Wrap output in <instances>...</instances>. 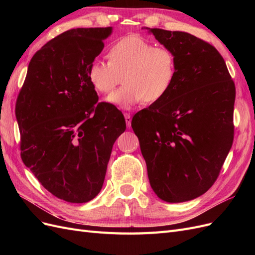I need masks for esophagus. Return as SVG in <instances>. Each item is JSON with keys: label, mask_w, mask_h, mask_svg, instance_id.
I'll use <instances>...</instances> for the list:
<instances>
[{"label": "esophagus", "mask_w": 255, "mask_h": 255, "mask_svg": "<svg viewBox=\"0 0 255 255\" xmlns=\"http://www.w3.org/2000/svg\"><path fill=\"white\" fill-rule=\"evenodd\" d=\"M125 118H126V122H127V127L129 128L130 122H132V117H130V114L129 113H125Z\"/></svg>", "instance_id": "1"}]
</instances>
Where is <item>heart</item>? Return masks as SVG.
<instances>
[{
	"mask_svg": "<svg viewBox=\"0 0 255 255\" xmlns=\"http://www.w3.org/2000/svg\"><path fill=\"white\" fill-rule=\"evenodd\" d=\"M107 60H92L87 70L89 83L100 94H109L123 79L122 87L107 98L109 102L129 110L144 101L154 104L171 90L176 76V57L166 47L139 35H128L113 42Z\"/></svg>",
	"mask_w": 255,
	"mask_h": 255,
	"instance_id": "b5f03b06",
	"label": "heart"
}]
</instances>
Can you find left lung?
Returning a JSON list of instances; mask_svg holds the SVG:
<instances>
[{"label":"left lung","mask_w":255,"mask_h":255,"mask_svg":"<svg viewBox=\"0 0 255 255\" xmlns=\"http://www.w3.org/2000/svg\"><path fill=\"white\" fill-rule=\"evenodd\" d=\"M176 57L169 94L135 114L150 185L166 202L203 195L219 176L234 138L235 84L214 45L185 33L148 28Z\"/></svg>","instance_id":"left-lung-1"}]
</instances>
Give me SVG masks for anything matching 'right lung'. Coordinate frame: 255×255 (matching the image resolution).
Returning a JSON list of instances; mask_svg holds the SVG:
<instances>
[{
  "label": "right lung",
  "mask_w": 255,
  "mask_h": 255,
  "mask_svg": "<svg viewBox=\"0 0 255 255\" xmlns=\"http://www.w3.org/2000/svg\"><path fill=\"white\" fill-rule=\"evenodd\" d=\"M112 27L73 28L29 61L16 102L21 158L53 196L85 203L102 188L116 139L127 128L115 105L98 102L90 63Z\"/></svg>",
  "instance_id": "right-lung-1"
}]
</instances>
